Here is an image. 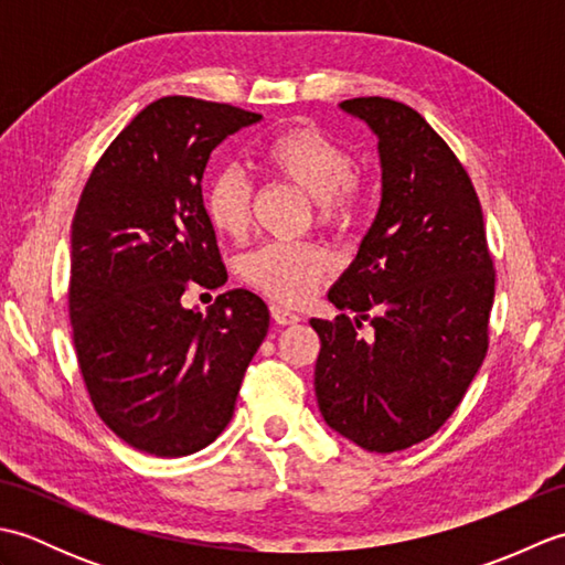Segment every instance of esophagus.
I'll return each mask as SVG.
<instances>
[{"label": "esophagus", "mask_w": 565, "mask_h": 565, "mask_svg": "<svg viewBox=\"0 0 565 565\" xmlns=\"http://www.w3.org/2000/svg\"><path fill=\"white\" fill-rule=\"evenodd\" d=\"M271 318L274 322H279V326H294V322L301 320V316H298L296 310L286 308L281 303H271Z\"/></svg>", "instance_id": "obj_1"}]
</instances>
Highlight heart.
I'll return each instance as SVG.
<instances>
[{"instance_id":"heart-1","label":"heart","mask_w":565,"mask_h":565,"mask_svg":"<svg viewBox=\"0 0 565 565\" xmlns=\"http://www.w3.org/2000/svg\"><path fill=\"white\" fill-rule=\"evenodd\" d=\"M257 167L286 179L316 201L322 225L344 227L364 209V189L352 174V154L313 128H286L257 150ZM203 206L215 231L243 237L249 225L247 177L225 167L203 189ZM330 257L318 245L264 243L243 259V276L257 291L276 301L301 303L326 276Z\"/></svg>"}]
</instances>
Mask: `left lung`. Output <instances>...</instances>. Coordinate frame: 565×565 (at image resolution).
Instances as JSON below:
<instances>
[{
    "mask_svg": "<svg viewBox=\"0 0 565 565\" xmlns=\"http://www.w3.org/2000/svg\"><path fill=\"white\" fill-rule=\"evenodd\" d=\"M340 109L379 138L381 203L328 294L342 313L310 320L320 338L316 398L334 431L391 454L435 435L471 386L488 352L495 269L481 201L435 128L383 97ZM364 319L371 341L355 334Z\"/></svg>",
    "mask_w": 565,
    "mask_h": 565,
    "instance_id": "8db88e82",
    "label": "left lung"
}]
</instances>
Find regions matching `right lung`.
<instances>
[{"mask_svg":"<svg viewBox=\"0 0 565 565\" xmlns=\"http://www.w3.org/2000/svg\"><path fill=\"white\" fill-rule=\"evenodd\" d=\"M259 114L191 97L146 106L84 186L70 237V322L94 411L128 447L194 454L231 423L269 330L247 289L201 313L189 286L227 281L201 179L211 152Z\"/></svg>","mask_w":565,"mask_h":565,"instance_id":"1","label":"right lung"}]
</instances>
